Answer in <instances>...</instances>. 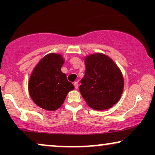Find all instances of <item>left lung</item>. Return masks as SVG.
I'll return each instance as SVG.
<instances>
[{
	"instance_id": "8db88e82",
	"label": "left lung",
	"mask_w": 155,
	"mask_h": 155,
	"mask_svg": "<svg viewBox=\"0 0 155 155\" xmlns=\"http://www.w3.org/2000/svg\"><path fill=\"white\" fill-rule=\"evenodd\" d=\"M65 62L60 54L50 53L35 65L28 81V91L32 100L39 107L55 111L63 105L69 92L74 89L61 71Z\"/></svg>"
}]
</instances>
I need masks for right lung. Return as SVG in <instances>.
I'll list each match as a JSON object with an SVG mask.
<instances>
[{"label":"right lung","mask_w":155,"mask_h":155,"mask_svg":"<svg viewBox=\"0 0 155 155\" xmlns=\"http://www.w3.org/2000/svg\"><path fill=\"white\" fill-rule=\"evenodd\" d=\"M85 75L79 91L87 104L97 111L108 109L120 101L124 90L122 72L113 60L101 53L84 58Z\"/></svg>","instance_id":"obj_1"}]
</instances>
